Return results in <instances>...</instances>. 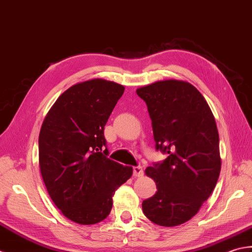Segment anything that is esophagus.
<instances>
[{
  "instance_id": "esophagus-1",
  "label": "esophagus",
  "mask_w": 252,
  "mask_h": 252,
  "mask_svg": "<svg viewBox=\"0 0 252 252\" xmlns=\"http://www.w3.org/2000/svg\"><path fill=\"white\" fill-rule=\"evenodd\" d=\"M132 173L135 177H141L143 175V169L141 166H133Z\"/></svg>"
}]
</instances>
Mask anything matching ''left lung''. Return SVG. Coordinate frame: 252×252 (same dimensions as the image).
Returning a JSON list of instances; mask_svg holds the SVG:
<instances>
[{"mask_svg":"<svg viewBox=\"0 0 252 252\" xmlns=\"http://www.w3.org/2000/svg\"><path fill=\"white\" fill-rule=\"evenodd\" d=\"M136 92L147 103L156 149L167 155L146 168L158 191L142 202V211L157 225L177 226L198 213L218 183L217 123L203 95L187 81L161 80Z\"/></svg>","mask_w":252,"mask_h":252,"instance_id":"8db88e82","label":"left lung"}]
</instances>
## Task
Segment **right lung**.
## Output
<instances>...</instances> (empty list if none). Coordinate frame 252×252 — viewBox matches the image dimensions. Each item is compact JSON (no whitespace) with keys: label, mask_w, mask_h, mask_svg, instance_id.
<instances>
[{"label":"right lung","mask_w":252,"mask_h":252,"mask_svg":"<svg viewBox=\"0 0 252 252\" xmlns=\"http://www.w3.org/2000/svg\"><path fill=\"white\" fill-rule=\"evenodd\" d=\"M124 90L99 78L76 84L59 96L41 126V176L54 204L75 223L103 220L115 190L132 175V167L103 151L104 126Z\"/></svg>","instance_id":"add662e5"}]
</instances>
